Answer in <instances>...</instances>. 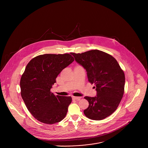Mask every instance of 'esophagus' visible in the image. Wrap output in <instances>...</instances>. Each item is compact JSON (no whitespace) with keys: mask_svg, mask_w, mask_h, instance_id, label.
I'll use <instances>...</instances> for the list:
<instances>
[{"mask_svg":"<svg viewBox=\"0 0 148 148\" xmlns=\"http://www.w3.org/2000/svg\"><path fill=\"white\" fill-rule=\"evenodd\" d=\"M82 97H75V96H73L72 97V99L73 100H79L82 99Z\"/></svg>","mask_w":148,"mask_h":148,"instance_id":"1","label":"esophagus"}]
</instances>
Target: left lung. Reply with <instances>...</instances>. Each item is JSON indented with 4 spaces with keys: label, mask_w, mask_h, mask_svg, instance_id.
<instances>
[{
    "label": "left lung",
    "mask_w": 148,
    "mask_h": 148,
    "mask_svg": "<svg viewBox=\"0 0 148 148\" xmlns=\"http://www.w3.org/2000/svg\"><path fill=\"white\" fill-rule=\"evenodd\" d=\"M71 54L86 69L89 83L96 86L95 97H84L89 102L84 110L85 115L93 120L106 119L117 109L123 98L125 81L124 71L112 56L101 51Z\"/></svg>",
    "instance_id": "left-lung-1"
}]
</instances>
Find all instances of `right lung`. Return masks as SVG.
Here are the masks:
<instances>
[{
	"instance_id": "1",
	"label": "right lung",
	"mask_w": 148,
	"mask_h": 148,
	"mask_svg": "<svg viewBox=\"0 0 148 148\" xmlns=\"http://www.w3.org/2000/svg\"><path fill=\"white\" fill-rule=\"evenodd\" d=\"M73 61L69 53L44 54L33 58L27 65L20 82L21 97L38 121L53 124L65 117L71 97L55 96L51 89L58 75Z\"/></svg>"
}]
</instances>
